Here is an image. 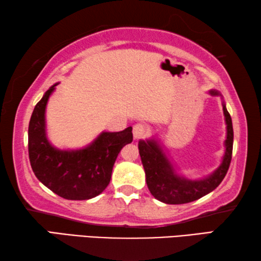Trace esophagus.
Wrapping results in <instances>:
<instances>
[{"label":"esophagus","instance_id":"34e87169","mask_svg":"<svg viewBox=\"0 0 261 261\" xmlns=\"http://www.w3.org/2000/svg\"><path fill=\"white\" fill-rule=\"evenodd\" d=\"M147 127L142 125V123H136V125L133 127V135H134V139L139 140L141 138H143L144 135L147 134Z\"/></svg>","mask_w":261,"mask_h":261}]
</instances>
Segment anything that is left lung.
I'll use <instances>...</instances> for the list:
<instances>
[{
    "label": "left lung",
    "instance_id": "left-lung-1",
    "mask_svg": "<svg viewBox=\"0 0 261 261\" xmlns=\"http://www.w3.org/2000/svg\"><path fill=\"white\" fill-rule=\"evenodd\" d=\"M209 93L217 96L219 92L211 90ZM223 113L227 123V139L224 141L225 151L221 165L208 177L199 180L179 176L171 164L165 152L156 140H140L139 152L142 161L146 181L150 193L160 201L168 204H181L202 198L220 185L228 172L232 156L233 129L231 117L223 102Z\"/></svg>",
    "mask_w": 261,
    "mask_h": 261
}]
</instances>
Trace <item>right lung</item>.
Masks as SVG:
<instances>
[{"label":"right lung","mask_w":261,"mask_h":261,"mask_svg":"<svg viewBox=\"0 0 261 261\" xmlns=\"http://www.w3.org/2000/svg\"><path fill=\"white\" fill-rule=\"evenodd\" d=\"M57 85L45 92L30 119V163L39 181L61 198L92 199L108 187L119 152L133 141L132 127L113 133L102 132L89 146L77 150L53 147L46 135L45 111Z\"/></svg>","instance_id":"add662e5"}]
</instances>
